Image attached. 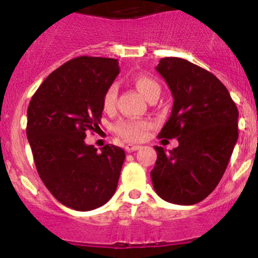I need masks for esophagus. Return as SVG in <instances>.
Segmentation results:
<instances>
[{
    "instance_id": "obj_1",
    "label": "esophagus",
    "mask_w": 258,
    "mask_h": 258,
    "mask_svg": "<svg viewBox=\"0 0 258 258\" xmlns=\"http://www.w3.org/2000/svg\"><path fill=\"white\" fill-rule=\"evenodd\" d=\"M140 149V146L139 145H126L124 146V150L127 151V153H134V151L139 150Z\"/></svg>"
}]
</instances>
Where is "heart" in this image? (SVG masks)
Segmentation results:
<instances>
[{"instance_id": "heart-1", "label": "heart", "mask_w": 258, "mask_h": 258, "mask_svg": "<svg viewBox=\"0 0 258 258\" xmlns=\"http://www.w3.org/2000/svg\"><path fill=\"white\" fill-rule=\"evenodd\" d=\"M135 85L139 89L141 94L145 96L146 99H150L155 95H160V85L155 79L148 75H137L134 80ZM118 95V86L117 84H110L103 95V107L105 110L114 109L115 102H117ZM151 123L145 119H123L119 121L115 126V132L119 137L128 143H137L143 141L148 135L149 128Z\"/></svg>"}]
</instances>
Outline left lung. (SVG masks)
<instances>
[{
	"mask_svg": "<svg viewBox=\"0 0 258 258\" xmlns=\"http://www.w3.org/2000/svg\"><path fill=\"white\" fill-rule=\"evenodd\" d=\"M156 71L174 98L158 137L177 139L179 145L169 151L155 146L153 186L165 201L194 205L215 189L227 169L238 140V108L215 75L187 59L165 57Z\"/></svg>",
	"mask_w": 258,
	"mask_h": 258,
	"instance_id": "obj_1",
	"label": "left lung"
}]
</instances>
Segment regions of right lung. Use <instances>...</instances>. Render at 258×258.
I'll return each instance as SVG.
<instances>
[{
  "mask_svg": "<svg viewBox=\"0 0 258 258\" xmlns=\"http://www.w3.org/2000/svg\"><path fill=\"white\" fill-rule=\"evenodd\" d=\"M114 58L80 56L62 64L38 88L28 107L26 137L38 174L62 205L89 211L117 188L126 154L86 145V131L99 128L103 95L117 78Z\"/></svg>",
  "mask_w": 258,
  "mask_h": 258,
  "instance_id": "1",
  "label": "right lung"
}]
</instances>
